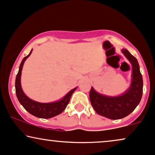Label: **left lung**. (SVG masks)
I'll list each match as a JSON object with an SVG mask.
<instances>
[{
  "label": "left lung",
  "instance_id": "8db88e82",
  "mask_svg": "<svg viewBox=\"0 0 155 155\" xmlns=\"http://www.w3.org/2000/svg\"><path fill=\"white\" fill-rule=\"evenodd\" d=\"M121 52L132 66L129 88L121 95L116 97L100 94L93 87L89 92L91 104L97 113L113 120L124 118L131 113L140 102L143 93V79L137 59L126 49H122Z\"/></svg>",
  "mask_w": 155,
  "mask_h": 155
}]
</instances>
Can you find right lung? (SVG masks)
<instances>
[{
  "mask_svg": "<svg viewBox=\"0 0 155 155\" xmlns=\"http://www.w3.org/2000/svg\"><path fill=\"white\" fill-rule=\"evenodd\" d=\"M31 52H32V50H31L29 55L24 58L21 64H20L19 69H18V72L16 77V81H15L16 97L21 105L24 107V109L29 112L30 114L40 118H53L54 116L61 114L66 109V106L68 105V102L70 101L71 97L77 87L71 89L62 99L56 102L42 103V102H36L28 97L22 90L21 85V75L24 63L27 58L31 55Z\"/></svg>",
  "mask_w": 155,
  "mask_h": 155,
  "instance_id": "1",
  "label": "right lung"
}]
</instances>
